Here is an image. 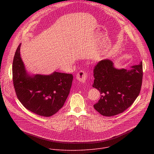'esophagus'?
<instances>
[{"mask_svg":"<svg viewBox=\"0 0 154 154\" xmlns=\"http://www.w3.org/2000/svg\"><path fill=\"white\" fill-rule=\"evenodd\" d=\"M77 79L79 80L81 82L85 83L88 79V75L87 72L83 71H80L77 74Z\"/></svg>","mask_w":154,"mask_h":154,"instance_id":"1","label":"esophagus"}]
</instances>
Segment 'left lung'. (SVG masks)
<instances>
[{
	"instance_id": "1",
	"label": "left lung",
	"mask_w": 154,
	"mask_h": 154,
	"mask_svg": "<svg viewBox=\"0 0 154 154\" xmlns=\"http://www.w3.org/2000/svg\"><path fill=\"white\" fill-rule=\"evenodd\" d=\"M93 87L100 93L99 100L93 106L104 116L124 112L138 96L143 80V63L131 69H116L109 60L100 61L94 68Z\"/></svg>"
}]
</instances>
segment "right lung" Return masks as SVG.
Wrapping results in <instances>:
<instances>
[{
	"mask_svg": "<svg viewBox=\"0 0 154 154\" xmlns=\"http://www.w3.org/2000/svg\"><path fill=\"white\" fill-rule=\"evenodd\" d=\"M20 44L13 61V80L16 96L29 111L49 117L59 111L66 100L73 75L54 72L50 75H29L20 54Z\"/></svg>",
	"mask_w": 154,
	"mask_h": 154,
	"instance_id": "obj_1",
	"label": "right lung"
}]
</instances>
